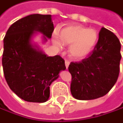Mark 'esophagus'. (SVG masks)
Instances as JSON below:
<instances>
[{
  "instance_id": "1",
  "label": "esophagus",
  "mask_w": 123,
  "mask_h": 123,
  "mask_svg": "<svg viewBox=\"0 0 123 123\" xmlns=\"http://www.w3.org/2000/svg\"><path fill=\"white\" fill-rule=\"evenodd\" d=\"M65 67H66V68H68V66H69V64H70L69 61H68V60H65Z\"/></svg>"
}]
</instances>
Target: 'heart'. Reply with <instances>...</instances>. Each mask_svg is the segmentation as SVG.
Instances as JSON below:
<instances>
[{"label": "heart", "instance_id": "heart-1", "mask_svg": "<svg viewBox=\"0 0 123 123\" xmlns=\"http://www.w3.org/2000/svg\"><path fill=\"white\" fill-rule=\"evenodd\" d=\"M98 40V34L95 30L80 25H69L53 36L54 44L62 48V45H70L69 53L74 58H82L92 52Z\"/></svg>", "mask_w": 123, "mask_h": 123}]
</instances>
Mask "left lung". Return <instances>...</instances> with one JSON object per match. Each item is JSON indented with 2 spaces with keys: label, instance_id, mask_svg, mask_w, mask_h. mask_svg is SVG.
<instances>
[{
  "label": "left lung",
  "instance_id": "obj_1",
  "mask_svg": "<svg viewBox=\"0 0 123 123\" xmlns=\"http://www.w3.org/2000/svg\"><path fill=\"white\" fill-rule=\"evenodd\" d=\"M121 44L117 36L102 27L92 52L79 62H71V92L75 99L94 100L106 95L119 74Z\"/></svg>",
  "mask_w": 123,
  "mask_h": 123
}]
</instances>
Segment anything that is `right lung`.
<instances>
[{"label":"right lung","mask_w":123,"mask_h":123,"mask_svg":"<svg viewBox=\"0 0 123 123\" xmlns=\"http://www.w3.org/2000/svg\"><path fill=\"white\" fill-rule=\"evenodd\" d=\"M54 25L52 16L32 14L19 19L10 26L4 39L2 57L4 78L17 95L28 102L44 103L49 95V86L65 70L60 55L48 56L31 43L36 32L52 37Z\"/></svg>","instance_id":"1"}]
</instances>
